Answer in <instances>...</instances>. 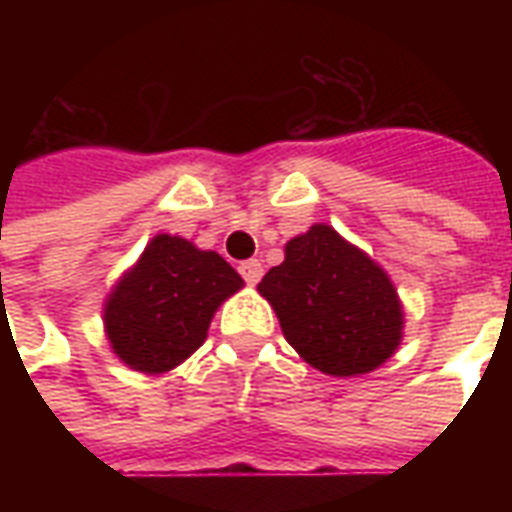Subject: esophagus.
Masks as SVG:
<instances>
[{
	"label": "esophagus",
	"instance_id": "obj_1",
	"mask_svg": "<svg viewBox=\"0 0 512 512\" xmlns=\"http://www.w3.org/2000/svg\"><path fill=\"white\" fill-rule=\"evenodd\" d=\"M238 271H241V277H244L249 285H257L260 277H263V263H260V260H244V263L238 266Z\"/></svg>",
	"mask_w": 512,
	"mask_h": 512
}]
</instances>
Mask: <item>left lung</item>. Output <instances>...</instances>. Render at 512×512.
<instances>
[{
    "mask_svg": "<svg viewBox=\"0 0 512 512\" xmlns=\"http://www.w3.org/2000/svg\"><path fill=\"white\" fill-rule=\"evenodd\" d=\"M296 354L334 378L373 373L400 348L403 301L373 257L332 224L285 244V260L257 285Z\"/></svg>",
    "mask_w": 512,
    "mask_h": 512,
    "instance_id": "left-lung-1",
    "label": "left lung"
}]
</instances>
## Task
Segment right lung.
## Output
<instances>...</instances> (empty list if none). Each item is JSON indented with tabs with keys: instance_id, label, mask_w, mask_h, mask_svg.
<instances>
[{
	"instance_id": "1",
	"label": "right lung",
	"mask_w": 512,
	"mask_h": 512,
	"mask_svg": "<svg viewBox=\"0 0 512 512\" xmlns=\"http://www.w3.org/2000/svg\"><path fill=\"white\" fill-rule=\"evenodd\" d=\"M241 288L222 255L180 235H153L104 301L109 348L136 373H169L205 343L216 310Z\"/></svg>"
}]
</instances>
